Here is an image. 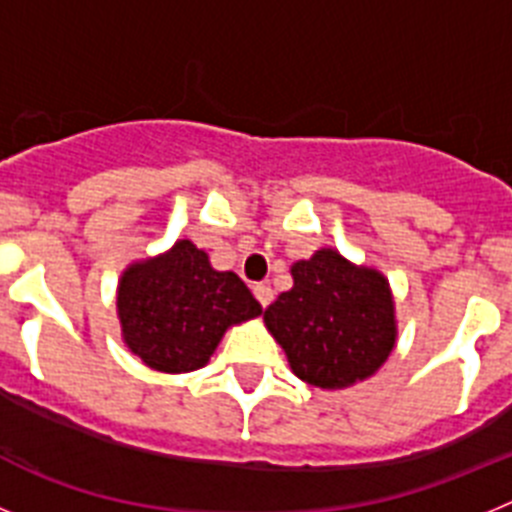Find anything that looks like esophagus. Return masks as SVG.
Returning <instances> with one entry per match:
<instances>
[{"label": "esophagus", "mask_w": 512, "mask_h": 512, "mask_svg": "<svg viewBox=\"0 0 512 512\" xmlns=\"http://www.w3.org/2000/svg\"><path fill=\"white\" fill-rule=\"evenodd\" d=\"M253 295H256V300L261 302V307H269L271 300H274V289H271L269 284L259 282V284H253Z\"/></svg>", "instance_id": "34e87169"}]
</instances>
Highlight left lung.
<instances>
[{
	"label": "left lung",
	"mask_w": 512,
	"mask_h": 512,
	"mask_svg": "<svg viewBox=\"0 0 512 512\" xmlns=\"http://www.w3.org/2000/svg\"><path fill=\"white\" fill-rule=\"evenodd\" d=\"M292 289L264 312L292 372L320 390H341L372 377L397 338L390 282L333 248L292 264Z\"/></svg>",
	"instance_id": "8db88e82"
}]
</instances>
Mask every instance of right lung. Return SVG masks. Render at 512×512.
Listing matches in <instances>:
<instances>
[{
  "label": "right lung",
  "mask_w": 512,
  "mask_h": 512,
  "mask_svg": "<svg viewBox=\"0 0 512 512\" xmlns=\"http://www.w3.org/2000/svg\"><path fill=\"white\" fill-rule=\"evenodd\" d=\"M261 305L233 271L212 269L192 241L135 261L117 284L122 341L156 372H194L210 361L230 325L259 318Z\"/></svg>",
  "instance_id": "right-lung-1"
}]
</instances>
